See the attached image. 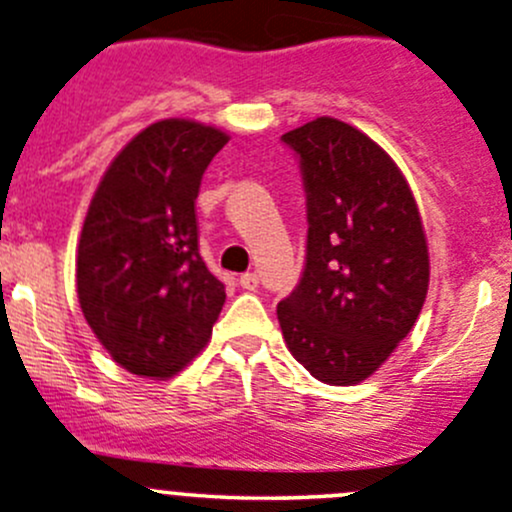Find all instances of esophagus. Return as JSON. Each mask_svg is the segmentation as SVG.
Instances as JSON below:
<instances>
[{
    "instance_id": "34e87169",
    "label": "esophagus",
    "mask_w": 512,
    "mask_h": 512,
    "mask_svg": "<svg viewBox=\"0 0 512 512\" xmlns=\"http://www.w3.org/2000/svg\"><path fill=\"white\" fill-rule=\"evenodd\" d=\"M240 287L242 289H247V292H255L257 287H260V277H257L255 272H245V274H240Z\"/></svg>"
}]
</instances>
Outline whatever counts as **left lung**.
Instances as JSON below:
<instances>
[{
	"mask_svg": "<svg viewBox=\"0 0 512 512\" xmlns=\"http://www.w3.org/2000/svg\"><path fill=\"white\" fill-rule=\"evenodd\" d=\"M306 191V265L279 301L289 353L326 385L370 378L412 331L429 250L405 176L360 129L316 117L282 134Z\"/></svg>",
	"mask_w": 512,
	"mask_h": 512,
	"instance_id": "obj_1",
	"label": "left lung"
}]
</instances>
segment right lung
Listing matches in <instances>:
<instances>
[{
	"label": "right lung",
	"mask_w": 512,
	"mask_h": 512,
	"mask_svg": "<svg viewBox=\"0 0 512 512\" xmlns=\"http://www.w3.org/2000/svg\"><path fill=\"white\" fill-rule=\"evenodd\" d=\"M228 134L161 120L112 159L80 233L78 301L115 363L171 378L211 338L225 287L198 252L196 198Z\"/></svg>",
	"instance_id": "add662e5"
}]
</instances>
